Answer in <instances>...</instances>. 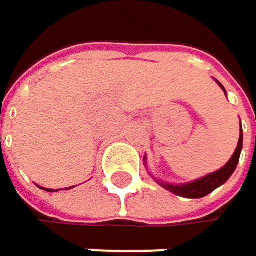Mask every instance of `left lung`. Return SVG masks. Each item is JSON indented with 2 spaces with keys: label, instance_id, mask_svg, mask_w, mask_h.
<instances>
[{
  "label": "left lung",
  "instance_id": "obj_1",
  "mask_svg": "<svg viewBox=\"0 0 256 256\" xmlns=\"http://www.w3.org/2000/svg\"><path fill=\"white\" fill-rule=\"evenodd\" d=\"M222 88V84H221ZM224 90V88H222ZM226 92V91H224ZM241 150H242V130H241V134H240V140H238V146L235 150L234 156L232 159L222 166L221 170L214 172L202 179H198L194 182H190V184H184V186H170V184H162L159 182L160 186L166 190H170L172 193L178 194V196H182V198H190V199H199V198H204L207 196L208 193H212L213 190H216L220 186H222L224 182H227V179L234 174L236 165L240 162V154H241Z\"/></svg>",
  "mask_w": 256,
  "mask_h": 256
}]
</instances>
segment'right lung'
<instances>
[{
  "label": "right lung",
  "instance_id": "right-lung-1",
  "mask_svg": "<svg viewBox=\"0 0 256 256\" xmlns=\"http://www.w3.org/2000/svg\"><path fill=\"white\" fill-rule=\"evenodd\" d=\"M48 192H54V190H48Z\"/></svg>",
  "mask_w": 256,
  "mask_h": 256
}]
</instances>
